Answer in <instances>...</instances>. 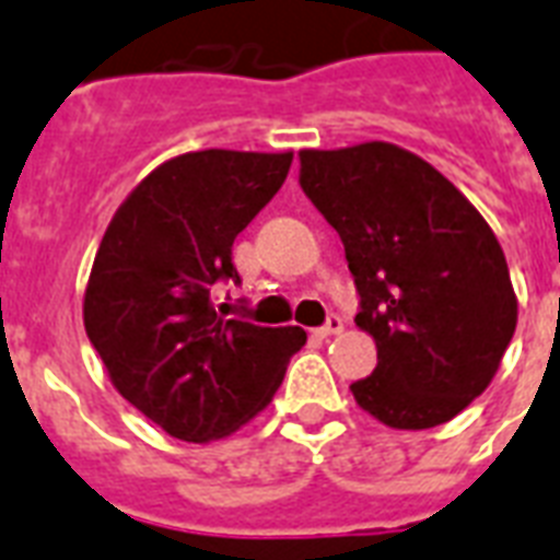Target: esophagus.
I'll use <instances>...</instances> for the list:
<instances>
[{
    "instance_id": "34e87169",
    "label": "esophagus",
    "mask_w": 560,
    "mask_h": 560,
    "mask_svg": "<svg viewBox=\"0 0 560 560\" xmlns=\"http://www.w3.org/2000/svg\"><path fill=\"white\" fill-rule=\"evenodd\" d=\"M341 329H345V318H341L339 312H332V315L324 320V327H320V336H339Z\"/></svg>"
}]
</instances>
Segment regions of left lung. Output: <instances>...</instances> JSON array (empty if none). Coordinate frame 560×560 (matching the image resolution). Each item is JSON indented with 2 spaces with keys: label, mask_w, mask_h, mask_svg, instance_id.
I'll return each instance as SVG.
<instances>
[{
  "label": "left lung",
  "mask_w": 560,
  "mask_h": 560,
  "mask_svg": "<svg viewBox=\"0 0 560 560\" xmlns=\"http://www.w3.org/2000/svg\"><path fill=\"white\" fill-rule=\"evenodd\" d=\"M301 189L336 228L376 371L350 392L394 429L453 420L497 374L517 298L500 242L427 160L392 142L301 151Z\"/></svg>",
  "instance_id": "8db88e82"
}]
</instances>
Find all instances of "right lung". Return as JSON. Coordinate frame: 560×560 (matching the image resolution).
Returning <instances> with one entry per match:
<instances>
[{
  "label": "right lung",
  "instance_id": "right-lung-1",
  "mask_svg": "<svg viewBox=\"0 0 560 560\" xmlns=\"http://www.w3.org/2000/svg\"><path fill=\"white\" fill-rule=\"evenodd\" d=\"M292 151L207 149L158 166L116 210L95 254L84 327L116 392L172 438L231 435L271 402L301 327L215 312L236 283L233 240L283 186Z\"/></svg>",
  "mask_w": 560,
  "mask_h": 560
}]
</instances>
